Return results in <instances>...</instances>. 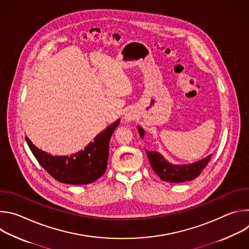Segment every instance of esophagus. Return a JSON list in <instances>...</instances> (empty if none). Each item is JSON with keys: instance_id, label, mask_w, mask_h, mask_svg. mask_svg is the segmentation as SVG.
Instances as JSON below:
<instances>
[{"instance_id": "obj_1", "label": "esophagus", "mask_w": 249, "mask_h": 249, "mask_svg": "<svg viewBox=\"0 0 249 249\" xmlns=\"http://www.w3.org/2000/svg\"><path fill=\"white\" fill-rule=\"evenodd\" d=\"M125 120L128 121V122H129V121H132V120H133V116H132L131 114H126V115H125Z\"/></svg>"}]
</instances>
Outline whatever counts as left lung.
Wrapping results in <instances>:
<instances>
[{
  "mask_svg": "<svg viewBox=\"0 0 249 249\" xmlns=\"http://www.w3.org/2000/svg\"><path fill=\"white\" fill-rule=\"evenodd\" d=\"M138 131L141 138H143L144 130L141 127H138ZM145 151L151 166L156 174L161 180L172 183H181L196 178L211 160V156H209L204 160L191 164L174 165L167 162L164 158L159 153L149 152L147 150Z\"/></svg>",
  "mask_w": 249,
  "mask_h": 249,
  "instance_id": "8db88e82",
  "label": "left lung"
}]
</instances>
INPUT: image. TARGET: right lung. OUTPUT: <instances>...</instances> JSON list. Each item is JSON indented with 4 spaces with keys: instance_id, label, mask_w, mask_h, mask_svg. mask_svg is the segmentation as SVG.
Here are the masks:
<instances>
[{
    "instance_id": "add662e5",
    "label": "right lung",
    "mask_w": 249,
    "mask_h": 249,
    "mask_svg": "<svg viewBox=\"0 0 249 249\" xmlns=\"http://www.w3.org/2000/svg\"><path fill=\"white\" fill-rule=\"evenodd\" d=\"M119 120L98 134L93 143L84 151L71 157H53L37 149L27 137L26 143L40 165L59 182L68 184H89L97 180L106 171L109 141Z\"/></svg>"
}]
</instances>
